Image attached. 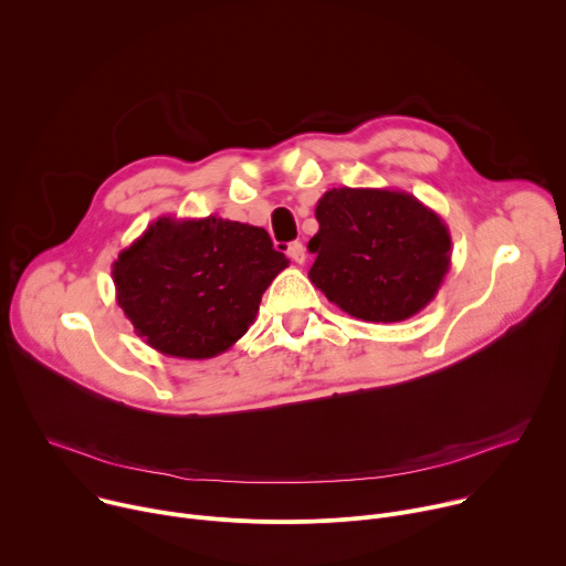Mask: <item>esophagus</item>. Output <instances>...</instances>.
<instances>
[{
	"label": "esophagus",
	"mask_w": 566,
	"mask_h": 566,
	"mask_svg": "<svg viewBox=\"0 0 566 566\" xmlns=\"http://www.w3.org/2000/svg\"><path fill=\"white\" fill-rule=\"evenodd\" d=\"M286 255L295 262V264H304L306 260V253H304V247L300 244V241H291L289 249H286Z\"/></svg>",
	"instance_id": "esophagus-1"
}]
</instances>
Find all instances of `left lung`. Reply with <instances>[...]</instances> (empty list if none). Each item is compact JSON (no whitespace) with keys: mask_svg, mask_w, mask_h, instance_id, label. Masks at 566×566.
<instances>
[{"mask_svg":"<svg viewBox=\"0 0 566 566\" xmlns=\"http://www.w3.org/2000/svg\"><path fill=\"white\" fill-rule=\"evenodd\" d=\"M308 280L352 317L400 322L439 293L450 269L446 221L415 195L332 188L315 206Z\"/></svg>","mask_w":566,"mask_h":566,"instance_id":"8db88e82","label":"left lung"}]
</instances>
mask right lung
<instances>
[{
  "mask_svg": "<svg viewBox=\"0 0 566 566\" xmlns=\"http://www.w3.org/2000/svg\"><path fill=\"white\" fill-rule=\"evenodd\" d=\"M289 266L264 228L158 217L112 266L116 302L158 354L203 360L249 332L271 282Z\"/></svg>",
  "mask_w": 566,
  "mask_h": 566,
  "instance_id": "right-lung-1",
  "label": "right lung"
}]
</instances>
